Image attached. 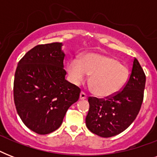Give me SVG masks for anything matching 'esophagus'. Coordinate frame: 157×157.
<instances>
[{
	"label": "esophagus",
	"instance_id": "34e87169",
	"mask_svg": "<svg viewBox=\"0 0 157 157\" xmlns=\"http://www.w3.org/2000/svg\"><path fill=\"white\" fill-rule=\"evenodd\" d=\"M86 98H87V96H86V94L84 92H81V94H80V99L81 100H84V99H86Z\"/></svg>",
	"mask_w": 157,
	"mask_h": 157
}]
</instances>
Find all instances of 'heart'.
Here are the masks:
<instances>
[{
	"mask_svg": "<svg viewBox=\"0 0 157 157\" xmlns=\"http://www.w3.org/2000/svg\"><path fill=\"white\" fill-rule=\"evenodd\" d=\"M67 71L70 81L75 85H80L90 75V84L94 93L102 98L114 95L121 90L129 74L125 64L113 57L98 53H87L80 60H69Z\"/></svg>",
	"mask_w": 157,
	"mask_h": 157,
	"instance_id": "heart-1",
	"label": "heart"
}]
</instances>
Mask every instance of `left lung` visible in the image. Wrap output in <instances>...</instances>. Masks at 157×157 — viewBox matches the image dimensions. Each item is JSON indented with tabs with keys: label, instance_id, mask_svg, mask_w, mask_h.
Masks as SVG:
<instances>
[{
	"label": "left lung",
	"instance_id": "8db88e82",
	"mask_svg": "<svg viewBox=\"0 0 157 157\" xmlns=\"http://www.w3.org/2000/svg\"><path fill=\"white\" fill-rule=\"evenodd\" d=\"M146 76L134 59L131 74L121 92L107 99H88L90 109L86 124L92 133L103 138L121 134L133 123L144 100Z\"/></svg>",
	"mask_w": 157,
	"mask_h": 157
}]
</instances>
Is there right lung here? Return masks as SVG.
Listing matches in <instances>:
<instances>
[{
    "mask_svg": "<svg viewBox=\"0 0 157 157\" xmlns=\"http://www.w3.org/2000/svg\"><path fill=\"white\" fill-rule=\"evenodd\" d=\"M63 43L39 45L18 62L13 81V99L23 124L38 134L59 129L81 90L65 79Z\"/></svg>",
    "mask_w": 157,
    "mask_h": 157,
    "instance_id": "add662e5",
    "label": "right lung"
}]
</instances>
